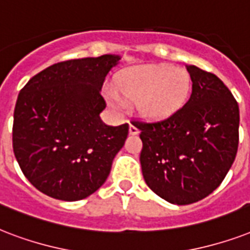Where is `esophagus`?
Wrapping results in <instances>:
<instances>
[{
    "label": "esophagus",
    "mask_w": 250,
    "mask_h": 250,
    "mask_svg": "<svg viewBox=\"0 0 250 250\" xmlns=\"http://www.w3.org/2000/svg\"><path fill=\"white\" fill-rule=\"evenodd\" d=\"M129 133H130L131 135H135L138 134L139 133V129L135 125H133V124H130V126H129Z\"/></svg>",
    "instance_id": "1"
}]
</instances>
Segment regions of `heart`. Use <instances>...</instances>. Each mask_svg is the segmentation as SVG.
<instances>
[{"instance_id": "b5f03b06", "label": "heart", "mask_w": 250, "mask_h": 250, "mask_svg": "<svg viewBox=\"0 0 250 250\" xmlns=\"http://www.w3.org/2000/svg\"><path fill=\"white\" fill-rule=\"evenodd\" d=\"M119 91L148 119H166L187 103L191 88L190 75L185 69L171 65H143L125 71L117 82ZM116 107H124L117 92H109Z\"/></svg>"}]
</instances>
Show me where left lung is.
<instances>
[{"label": "left lung", "mask_w": 250, "mask_h": 250, "mask_svg": "<svg viewBox=\"0 0 250 250\" xmlns=\"http://www.w3.org/2000/svg\"><path fill=\"white\" fill-rule=\"evenodd\" d=\"M191 95L185 105L159 121H133L141 130L143 179L155 194L189 205L215 190L235 162L239 105L215 74L188 65Z\"/></svg>", "instance_id": "8db88e82"}]
</instances>
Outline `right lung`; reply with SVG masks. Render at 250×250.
Returning a JSON list of instances; mask_svg holds the SVG:
<instances>
[{
	"label": "right lung",
	"instance_id": "obj_1",
	"mask_svg": "<svg viewBox=\"0 0 250 250\" xmlns=\"http://www.w3.org/2000/svg\"><path fill=\"white\" fill-rule=\"evenodd\" d=\"M119 56L69 60L32 77L17 99L13 150L23 175L38 190L79 201L102 187L129 133V124L100 120V94Z\"/></svg>",
	"mask_w": 250,
	"mask_h": 250
}]
</instances>
